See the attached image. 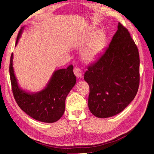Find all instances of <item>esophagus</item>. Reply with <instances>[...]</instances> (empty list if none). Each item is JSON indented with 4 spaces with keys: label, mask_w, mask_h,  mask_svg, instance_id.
I'll use <instances>...</instances> for the list:
<instances>
[{
    "label": "esophagus",
    "mask_w": 154,
    "mask_h": 154,
    "mask_svg": "<svg viewBox=\"0 0 154 154\" xmlns=\"http://www.w3.org/2000/svg\"><path fill=\"white\" fill-rule=\"evenodd\" d=\"M74 73L75 74L77 78L82 77V70L78 67H75L74 69Z\"/></svg>",
    "instance_id": "1"
}]
</instances>
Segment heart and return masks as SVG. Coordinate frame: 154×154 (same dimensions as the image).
<instances>
[{
  "instance_id": "obj_1",
  "label": "heart",
  "mask_w": 154,
  "mask_h": 154,
  "mask_svg": "<svg viewBox=\"0 0 154 154\" xmlns=\"http://www.w3.org/2000/svg\"><path fill=\"white\" fill-rule=\"evenodd\" d=\"M105 34L102 31L93 30L88 35L87 40H92V42L83 50L82 57L86 62H92L101 53L105 44Z\"/></svg>"
}]
</instances>
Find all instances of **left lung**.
<instances>
[{"mask_svg": "<svg viewBox=\"0 0 154 154\" xmlns=\"http://www.w3.org/2000/svg\"><path fill=\"white\" fill-rule=\"evenodd\" d=\"M110 43L88 66L84 80L89 85L88 106L100 118L123 111L136 96L139 85V55L128 29L120 22Z\"/></svg>", "mask_w": 154, "mask_h": 154, "instance_id": "obj_1", "label": "left lung"}]
</instances>
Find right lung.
<instances>
[{"mask_svg":"<svg viewBox=\"0 0 154 154\" xmlns=\"http://www.w3.org/2000/svg\"><path fill=\"white\" fill-rule=\"evenodd\" d=\"M22 28L17 37L16 44L22 34ZM13 53L10 63L11 88L17 103L20 108L36 120L45 123H54L60 119L65 111L66 97L76 84L72 65L67 69L56 71L44 90L35 94L22 91L18 85L13 68Z\"/></svg>","mask_w":154,"mask_h":154,"instance_id":"right-lung-1","label":"right lung"}]
</instances>
